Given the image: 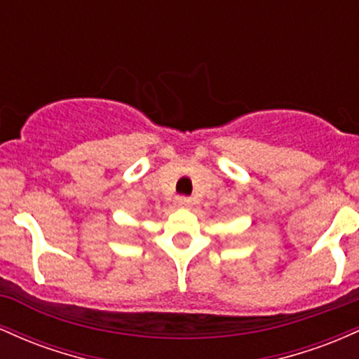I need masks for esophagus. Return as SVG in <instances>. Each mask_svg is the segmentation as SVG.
Wrapping results in <instances>:
<instances>
[{
	"mask_svg": "<svg viewBox=\"0 0 359 359\" xmlns=\"http://www.w3.org/2000/svg\"><path fill=\"white\" fill-rule=\"evenodd\" d=\"M177 204H179V205H182V208H189V205L192 204V201H191V197L179 196V197H177Z\"/></svg>",
	"mask_w": 359,
	"mask_h": 359,
	"instance_id": "obj_1",
	"label": "esophagus"
}]
</instances>
